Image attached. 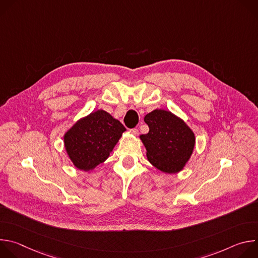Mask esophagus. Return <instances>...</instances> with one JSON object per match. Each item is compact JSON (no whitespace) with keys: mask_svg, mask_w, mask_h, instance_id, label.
Returning a JSON list of instances; mask_svg holds the SVG:
<instances>
[{"mask_svg":"<svg viewBox=\"0 0 258 258\" xmlns=\"http://www.w3.org/2000/svg\"><path fill=\"white\" fill-rule=\"evenodd\" d=\"M131 133H132L134 136H138V135H139V130H138V128H132V130H131Z\"/></svg>","mask_w":258,"mask_h":258,"instance_id":"esophagus-1","label":"esophagus"}]
</instances>
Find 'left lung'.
<instances>
[{"label": "left lung", "mask_w": 258, "mask_h": 258, "mask_svg": "<svg viewBox=\"0 0 258 258\" xmlns=\"http://www.w3.org/2000/svg\"><path fill=\"white\" fill-rule=\"evenodd\" d=\"M145 122L149 133L141 135L149 162L165 173L180 171L189 161L195 146V135L187 123L163 109L148 113Z\"/></svg>", "instance_id": "obj_1"}]
</instances>
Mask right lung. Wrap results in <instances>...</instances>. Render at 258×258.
Wrapping results in <instances>:
<instances>
[{"label": "right lung", "mask_w": 258, "mask_h": 258, "mask_svg": "<svg viewBox=\"0 0 258 258\" xmlns=\"http://www.w3.org/2000/svg\"><path fill=\"white\" fill-rule=\"evenodd\" d=\"M125 127L104 110L81 118L64 135L68 157L81 170L89 171L104 162L112 152Z\"/></svg>", "instance_id": "obj_1"}]
</instances>
